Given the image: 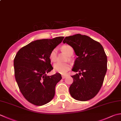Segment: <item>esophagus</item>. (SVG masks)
<instances>
[{
  "label": "esophagus",
  "instance_id": "esophagus-1",
  "mask_svg": "<svg viewBox=\"0 0 121 121\" xmlns=\"http://www.w3.org/2000/svg\"><path fill=\"white\" fill-rule=\"evenodd\" d=\"M67 77V75H62V79H65V78Z\"/></svg>",
  "mask_w": 121,
  "mask_h": 121
}]
</instances>
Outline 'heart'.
Instances as JSON below:
<instances>
[{
    "instance_id": "heart-1",
    "label": "heart",
    "mask_w": 121,
    "mask_h": 121,
    "mask_svg": "<svg viewBox=\"0 0 121 121\" xmlns=\"http://www.w3.org/2000/svg\"><path fill=\"white\" fill-rule=\"evenodd\" d=\"M61 49L68 56H70L71 54L73 53L72 48L68 45L62 46ZM56 57H57V49L54 48L50 53L49 58L51 62H54L56 60V58H57ZM53 68L55 71L60 73L61 74H65L70 69V65L68 63L57 62L54 64Z\"/></svg>"
}]
</instances>
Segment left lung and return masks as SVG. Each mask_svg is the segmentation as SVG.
<instances>
[{"mask_svg": "<svg viewBox=\"0 0 121 121\" xmlns=\"http://www.w3.org/2000/svg\"><path fill=\"white\" fill-rule=\"evenodd\" d=\"M63 42L72 47L78 56L72 70L79 73L71 76V95L80 101L90 100L100 91L107 71V56L103 47L81 34L66 37Z\"/></svg>", "mask_w": 121, "mask_h": 121, "instance_id": "left-lung-1", "label": "left lung"}]
</instances>
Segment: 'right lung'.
<instances>
[{
	"label": "right lung",
	"mask_w": 121,
	"mask_h": 121,
	"mask_svg": "<svg viewBox=\"0 0 121 121\" xmlns=\"http://www.w3.org/2000/svg\"><path fill=\"white\" fill-rule=\"evenodd\" d=\"M64 37L34 41L21 48L13 61L15 79L28 101L41 106L52 100L55 87L62 79L59 73L48 76L53 69L50 53L61 43Z\"/></svg>",
	"instance_id": "right-lung-1"
}]
</instances>
